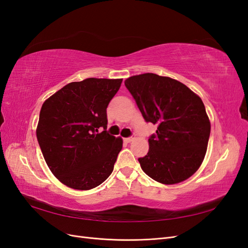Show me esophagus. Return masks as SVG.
<instances>
[{"instance_id":"1","label":"esophagus","mask_w":248,"mask_h":248,"mask_svg":"<svg viewBox=\"0 0 248 248\" xmlns=\"http://www.w3.org/2000/svg\"><path fill=\"white\" fill-rule=\"evenodd\" d=\"M134 139H136L134 137H129V138H126V139H124V140H125V141H127V142H131Z\"/></svg>"}]
</instances>
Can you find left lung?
Segmentation results:
<instances>
[{
    "mask_svg": "<svg viewBox=\"0 0 248 248\" xmlns=\"http://www.w3.org/2000/svg\"><path fill=\"white\" fill-rule=\"evenodd\" d=\"M125 86L145 121L157 125L148 154L139 158L141 170L162 184L191 177L204 160L211 129L202 99L182 82L154 73L131 77Z\"/></svg>",
    "mask_w": 248,
    "mask_h": 248,
    "instance_id": "obj_1",
    "label": "left lung"
}]
</instances>
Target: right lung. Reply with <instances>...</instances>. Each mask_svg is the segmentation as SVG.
<instances>
[{
    "label": "right lung",
    "mask_w": 248,
    "mask_h": 248,
    "mask_svg": "<svg viewBox=\"0 0 248 248\" xmlns=\"http://www.w3.org/2000/svg\"><path fill=\"white\" fill-rule=\"evenodd\" d=\"M121 82L94 78L70 82L42 104L37 140L49 170L66 186L95 188L114 170L123 140L107 131V108Z\"/></svg>",
    "instance_id": "obj_1"
}]
</instances>
